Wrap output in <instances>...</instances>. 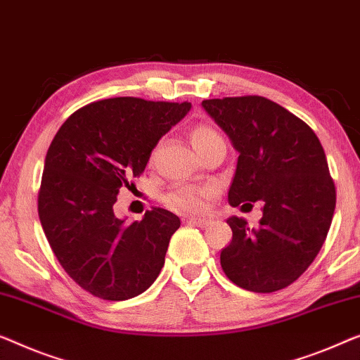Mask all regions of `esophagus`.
I'll list each match as a JSON object with an SVG mask.
<instances>
[{"label": "esophagus", "instance_id": "obj_1", "mask_svg": "<svg viewBox=\"0 0 360 360\" xmlns=\"http://www.w3.org/2000/svg\"><path fill=\"white\" fill-rule=\"evenodd\" d=\"M191 226H198V227H207L211 226V221L210 219H200V217H190L188 221H186Z\"/></svg>", "mask_w": 360, "mask_h": 360}]
</instances>
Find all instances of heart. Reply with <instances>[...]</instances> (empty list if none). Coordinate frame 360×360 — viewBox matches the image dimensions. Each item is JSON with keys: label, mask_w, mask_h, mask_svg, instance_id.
Wrapping results in <instances>:
<instances>
[{"label": "heart", "mask_w": 360, "mask_h": 360, "mask_svg": "<svg viewBox=\"0 0 360 360\" xmlns=\"http://www.w3.org/2000/svg\"><path fill=\"white\" fill-rule=\"evenodd\" d=\"M221 138L214 128L207 127V124H200V127L193 128L191 131V144L198 150H205L212 141ZM217 193V186L212 184L207 185H186L179 186V188L172 190L165 196V202L170 210L176 212H185V214H200L206 211L210 201L214 198Z\"/></svg>", "instance_id": "heart-1"}]
</instances>
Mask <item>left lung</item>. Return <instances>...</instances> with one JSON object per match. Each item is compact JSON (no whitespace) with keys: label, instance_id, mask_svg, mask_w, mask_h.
<instances>
[{"label":"left lung","instance_id":"left-lung-1","mask_svg":"<svg viewBox=\"0 0 360 360\" xmlns=\"http://www.w3.org/2000/svg\"><path fill=\"white\" fill-rule=\"evenodd\" d=\"M201 105L238 150L229 202H263L257 229L242 217L227 219L232 240L221 252L224 273L252 292L288 288L319 255L335 214L336 188L320 139L299 117L259 96Z\"/></svg>","mask_w":360,"mask_h":360}]
</instances>
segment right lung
I'll return each mask as SVG.
<instances>
[{
    "instance_id": "add662e5",
    "label": "right lung",
    "mask_w": 360,
    "mask_h": 360,
    "mask_svg": "<svg viewBox=\"0 0 360 360\" xmlns=\"http://www.w3.org/2000/svg\"><path fill=\"white\" fill-rule=\"evenodd\" d=\"M190 108V102L105 98L72 113L50 144L39 191L41 227L70 278L98 299L136 297L164 266L180 219L154 207L128 224L113 205Z\"/></svg>"
}]
</instances>
